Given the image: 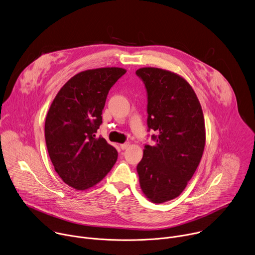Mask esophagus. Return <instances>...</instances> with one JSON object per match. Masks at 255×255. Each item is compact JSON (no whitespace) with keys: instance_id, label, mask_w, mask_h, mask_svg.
<instances>
[{"instance_id":"34e87169","label":"esophagus","mask_w":255,"mask_h":255,"mask_svg":"<svg viewBox=\"0 0 255 255\" xmlns=\"http://www.w3.org/2000/svg\"><path fill=\"white\" fill-rule=\"evenodd\" d=\"M129 146H130V143H129V142H126V143H123V144L120 145V147H121L123 150H124V149H127Z\"/></svg>"}]
</instances>
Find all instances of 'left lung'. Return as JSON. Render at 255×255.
<instances>
[{
  "mask_svg": "<svg viewBox=\"0 0 255 255\" xmlns=\"http://www.w3.org/2000/svg\"><path fill=\"white\" fill-rule=\"evenodd\" d=\"M136 75L147 90V125L158 133L145 145L137 165L142 193L161 204L178 197L195 173L206 143L205 119L189 82L175 72L141 67Z\"/></svg>",
  "mask_w": 255,
  "mask_h": 255,
  "instance_id": "1",
  "label": "left lung"
}]
</instances>
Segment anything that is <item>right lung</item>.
I'll list each match as a JSON object with an SVG mask.
<instances>
[{
  "label": "right lung",
  "mask_w": 255,
  "mask_h": 255,
  "mask_svg": "<svg viewBox=\"0 0 255 255\" xmlns=\"http://www.w3.org/2000/svg\"><path fill=\"white\" fill-rule=\"evenodd\" d=\"M127 70L100 67L79 72L56 94L45 119V141L55 171L77 191L93 188L117 161L118 152L95 138L113 85Z\"/></svg>",
  "instance_id": "right-lung-1"
}]
</instances>
